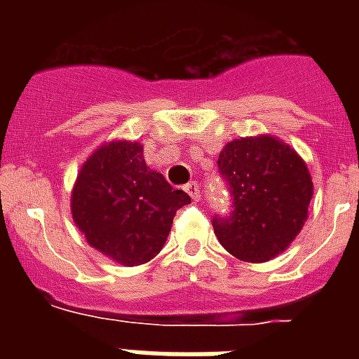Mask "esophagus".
Returning a JSON list of instances; mask_svg holds the SVG:
<instances>
[{"instance_id": "esophagus-1", "label": "esophagus", "mask_w": 359, "mask_h": 359, "mask_svg": "<svg viewBox=\"0 0 359 359\" xmlns=\"http://www.w3.org/2000/svg\"><path fill=\"white\" fill-rule=\"evenodd\" d=\"M184 190L188 191V196H190L194 201H199V199H201V188H199V184H197L196 180L188 182Z\"/></svg>"}]
</instances>
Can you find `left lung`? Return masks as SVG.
Returning <instances> with one entry per match:
<instances>
[{
	"mask_svg": "<svg viewBox=\"0 0 359 359\" xmlns=\"http://www.w3.org/2000/svg\"><path fill=\"white\" fill-rule=\"evenodd\" d=\"M218 169L233 205L212 218L231 255L264 262L289 248L307 219L313 182L306 163L276 137H242L219 152Z\"/></svg>",
	"mask_w": 359,
	"mask_h": 359,
	"instance_id": "obj_1",
	"label": "left lung"
}]
</instances>
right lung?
<instances>
[{
	"instance_id": "add662e5",
	"label": "right lung",
	"mask_w": 359,
	"mask_h": 359,
	"mask_svg": "<svg viewBox=\"0 0 359 359\" xmlns=\"http://www.w3.org/2000/svg\"><path fill=\"white\" fill-rule=\"evenodd\" d=\"M191 199L151 171L143 147L111 141L81 168L72 191V218L95 250L124 266L156 257L175 214Z\"/></svg>"
}]
</instances>
